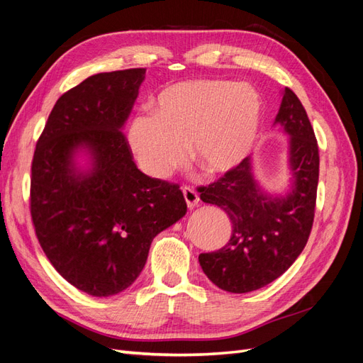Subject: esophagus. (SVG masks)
<instances>
[{
  "label": "esophagus",
  "mask_w": 363,
  "mask_h": 363,
  "mask_svg": "<svg viewBox=\"0 0 363 363\" xmlns=\"http://www.w3.org/2000/svg\"><path fill=\"white\" fill-rule=\"evenodd\" d=\"M182 192H183V196H184V200H186V204H188V207L199 206L200 196L192 188H188V186H184V188H182Z\"/></svg>",
  "instance_id": "34e87169"
}]
</instances>
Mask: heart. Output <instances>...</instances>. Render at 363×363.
Masks as SVG:
<instances>
[{
    "label": "heart",
    "mask_w": 363,
    "mask_h": 363,
    "mask_svg": "<svg viewBox=\"0 0 363 363\" xmlns=\"http://www.w3.org/2000/svg\"><path fill=\"white\" fill-rule=\"evenodd\" d=\"M262 96L250 84L200 79L164 87L150 115H138L128 127V145L140 169L167 179L184 162L211 175L235 169L256 144L262 123Z\"/></svg>",
    "instance_id": "b5f03b06"
}]
</instances>
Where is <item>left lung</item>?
Instances as JSON below:
<instances>
[{
  "label": "left lung",
  "instance_id": "obj_1",
  "mask_svg": "<svg viewBox=\"0 0 363 363\" xmlns=\"http://www.w3.org/2000/svg\"><path fill=\"white\" fill-rule=\"evenodd\" d=\"M276 124L289 135L294 184L286 196L260 191L251 157L199 188L200 199L221 207L232 221L228 242L199 256L208 280L227 292H251L280 277L301 255L313 225L320 152L311 121L289 87H284Z\"/></svg>",
  "mask_w": 363,
  "mask_h": 363
}]
</instances>
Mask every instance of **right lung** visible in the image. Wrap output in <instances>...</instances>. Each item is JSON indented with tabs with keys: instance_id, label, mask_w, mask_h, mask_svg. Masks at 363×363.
Masks as SVG:
<instances>
[{
	"instance_id": "add662e5",
	"label": "right lung",
	"mask_w": 363,
	"mask_h": 363,
	"mask_svg": "<svg viewBox=\"0 0 363 363\" xmlns=\"http://www.w3.org/2000/svg\"><path fill=\"white\" fill-rule=\"evenodd\" d=\"M144 68L101 72L54 104L31 162L30 213L45 256L72 286L94 296L123 292L144 269L150 245L186 213L177 183L138 169L119 128ZM90 150L93 169L72 156Z\"/></svg>"
}]
</instances>
